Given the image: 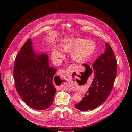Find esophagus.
<instances>
[{
	"instance_id": "34e87169",
	"label": "esophagus",
	"mask_w": 132,
	"mask_h": 132,
	"mask_svg": "<svg viewBox=\"0 0 132 132\" xmlns=\"http://www.w3.org/2000/svg\"><path fill=\"white\" fill-rule=\"evenodd\" d=\"M60 72V73H61V75H62L63 76H65V75L67 73L66 70H61ZM62 89H64V90H72V88L71 87L69 86L68 85H67L63 86L62 87Z\"/></svg>"
}]
</instances>
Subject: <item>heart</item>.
<instances>
[{"label":"heart","instance_id":"obj_1","mask_svg":"<svg viewBox=\"0 0 132 132\" xmlns=\"http://www.w3.org/2000/svg\"><path fill=\"white\" fill-rule=\"evenodd\" d=\"M62 49L65 52H71V58L76 62H81L90 57L96 50V45L87 40L77 38L68 41L62 45ZM64 54L61 50L55 48L52 52V58L57 60L63 58Z\"/></svg>","mask_w":132,"mask_h":132}]
</instances>
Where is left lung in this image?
<instances>
[{"mask_svg":"<svg viewBox=\"0 0 132 132\" xmlns=\"http://www.w3.org/2000/svg\"><path fill=\"white\" fill-rule=\"evenodd\" d=\"M105 45V52L93 63L95 76L89 90L81 101L75 105L79 110H92L100 105L106 100L114 86L117 76V62L111 47L108 43Z\"/></svg>","mask_w":132,"mask_h":132,"instance_id":"left-lung-1","label":"left lung"}]
</instances>
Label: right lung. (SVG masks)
I'll return each mask as SVG.
<instances>
[{"label": "right lung", "instance_id": "right-lung-1", "mask_svg": "<svg viewBox=\"0 0 132 132\" xmlns=\"http://www.w3.org/2000/svg\"><path fill=\"white\" fill-rule=\"evenodd\" d=\"M56 71L50 66L47 54L35 53L29 39L14 61L13 77L18 95L33 109L43 110L49 108L56 91L53 82Z\"/></svg>", "mask_w": 132, "mask_h": 132}]
</instances>
